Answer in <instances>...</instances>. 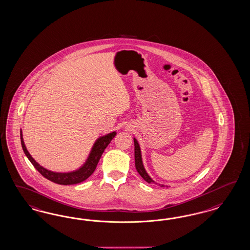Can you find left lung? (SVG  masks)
Masks as SVG:
<instances>
[{"label": "left lung", "mask_w": 250, "mask_h": 250, "mask_svg": "<svg viewBox=\"0 0 250 250\" xmlns=\"http://www.w3.org/2000/svg\"><path fill=\"white\" fill-rule=\"evenodd\" d=\"M134 144H135V165H136V169L138 171V173L140 174V176L147 182L148 184H152V183H155L153 181L149 176L148 174L146 173V170L143 166L142 164V158H141V151H140V146L138 145V141L136 138H134ZM160 187H164V185H159Z\"/></svg>", "instance_id": "8db88e82"}]
</instances>
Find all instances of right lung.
Returning <instances> with one entry per match:
<instances>
[{
	"label": "right lung",
	"mask_w": 250,
	"mask_h": 250,
	"mask_svg": "<svg viewBox=\"0 0 250 250\" xmlns=\"http://www.w3.org/2000/svg\"><path fill=\"white\" fill-rule=\"evenodd\" d=\"M115 135H116V132H112L106 136L99 138L95 142L94 146L92 147V150L86 160V164H84L80 169H78V171L72 172H54L45 169L38 163H36L34 159L28 153L22 138V132H20L21 145L23 147V150L26 157L28 158V160L30 161V163L33 164V166L38 170V172L48 180L53 182L55 184L63 185V186L78 184V183L85 181L86 178H88L94 172L97 164L104 153V149L110 144V142L112 141V138L115 137Z\"/></svg>",
	"instance_id": "right-lung-1"
}]
</instances>
